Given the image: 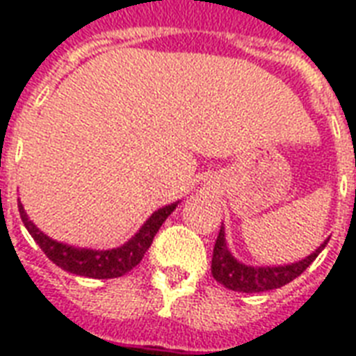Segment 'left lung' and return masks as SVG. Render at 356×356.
<instances>
[{"label":"left lung","mask_w":356,"mask_h":356,"mask_svg":"<svg viewBox=\"0 0 356 356\" xmlns=\"http://www.w3.org/2000/svg\"><path fill=\"white\" fill-rule=\"evenodd\" d=\"M329 240L321 243L320 248L316 249L314 253L309 254L307 259L299 260L296 264L288 266H277V268H253V266L240 264L233 254L229 253L227 243H225V233L223 227L220 229V234L214 243V253H212V277L216 279L220 284H223L229 290L234 292H266V290H275L290 281H293L296 277H299L312 262L316 257L321 253V249L325 248V243Z\"/></svg>","instance_id":"left-lung-1"}]
</instances>
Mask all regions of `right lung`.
<instances>
[{"mask_svg":"<svg viewBox=\"0 0 356 356\" xmlns=\"http://www.w3.org/2000/svg\"><path fill=\"white\" fill-rule=\"evenodd\" d=\"M177 203L162 207L153 216L142 225L138 233L134 234L125 245L116 249H108V251H94V249H77L66 243L55 242L46 234L40 233L38 229L29 222V218L25 214L24 207L18 203L19 216L22 222L27 227L29 234L35 238V242L40 245V249L46 253V257L51 262L63 268V270L75 273V275L90 277V279H114V277H122L133 270L134 266L140 264V260L144 259L145 251L149 249L151 242L159 229L166 218L175 211Z\"/></svg>","mask_w":356,"mask_h":356,"instance_id":"right-lung-1","label":"right lung"}]
</instances>
